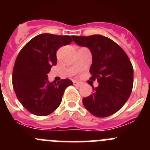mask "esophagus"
Here are the masks:
<instances>
[{"instance_id": "esophagus-1", "label": "esophagus", "mask_w": 150, "mask_h": 150, "mask_svg": "<svg viewBox=\"0 0 150 150\" xmlns=\"http://www.w3.org/2000/svg\"><path fill=\"white\" fill-rule=\"evenodd\" d=\"M74 86H76L77 87H80L82 86V83L80 82H77V81H74Z\"/></svg>"}]
</instances>
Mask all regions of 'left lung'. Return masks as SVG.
<instances>
[{"label":"left lung","mask_w":150,"mask_h":150,"mask_svg":"<svg viewBox=\"0 0 150 150\" xmlns=\"http://www.w3.org/2000/svg\"><path fill=\"white\" fill-rule=\"evenodd\" d=\"M72 38L91 52V79L98 83V87L92 86L93 94L83 99V105L97 117L114 114L126 103L133 87L134 70L128 55L114 41L100 34Z\"/></svg>","instance_id":"1"}]
</instances>
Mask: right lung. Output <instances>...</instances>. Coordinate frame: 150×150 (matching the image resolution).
<instances>
[{"label":"right lung","instance_id":"1","mask_svg":"<svg viewBox=\"0 0 150 150\" xmlns=\"http://www.w3.org/2000/svg\"><path fill=\"white\" fill-rule=\"evenodd\" d=\"M70 36L42 34L36 36L21 50L13 71V86L25 109L36 116L50 114L60 105L64 90L73 82L48 80L49 72L56 65V52L72 42Z\"/></svg>","mask_w":150,"mask_h":150}]
</instances>
